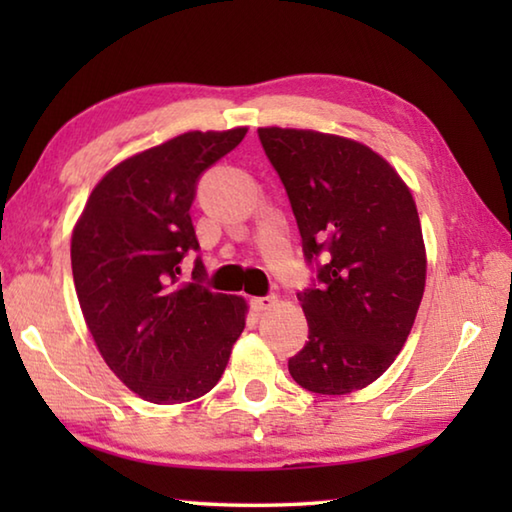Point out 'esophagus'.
Wrapping results in <instances>:
<instances>
[{"mask_svg":"<svg viewBox=\"0 0 512 512\" xmlns=\"http://www.w3.org/2000/svg\"><path fill=\"white\" fill-rule=\"evenodd\" d=\"M275 302H277V298L273 296H257V298H250V307H253V311H268L271 307H275Z\"/></svg>","mask_w":512,"mask_h":512,"instance_id":"obj_1","label":"esophagus"}]
</instances>
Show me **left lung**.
I'll return each instance as SVG.
<instances>
[{"instance_id":"left-lung-1","label":"left lung","mask_w":512,"mask_h":512,"mask_svg":"<svg viewBox=\"0 0 512 512\" xmlns=\"http://www.w3.org/2000/svg\"><path fill=\"white\" fill-rule=\"evenodd\" d=\"M257 135L314 271L298 293L309 341L289 372L311 393L359 391L395 361L418 314L427 257L415 201L391 164L359 142L296 128Z\"/></svg>"}]
</instances>
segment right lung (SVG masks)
<instances>
[{
    "instance_id": "obj_1",
    "label": "right lung",
    "mask_w": 512,
    "mask_h": 512,
    "mask_svg": "<svg viewBox=\"0 0 512 512\" xmlns=\"http://www.w3.org/2000/svg\"><path fill=\"white\" fill-rule=\"evenodd\" d=\"M246 128L192 131L137 153L103 176L72 235V273L85 323L110 370L144 400L178 404L221 379L246 325V302L180 282L201 250L192 207L203 173L244 140Z\"/></svg>"
}]
</instances>
